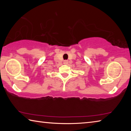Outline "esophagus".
Returning a JSON list of instances; mask_svg holds the SVG:
<instances>
[{
	"mask_svg": "<svg viewBox=\"0 0 131 131\" xmlns=\"http://www.w3.org/2000/svg\"><path fill=\"white\" fill-rule=\"evenodd\" d=\"M63 63L65 64V65H67V64L68 63V61H67V60L64 61V62H63Z\"/></svg>",
	"mask_w": 131,
	"mask_h": 131,
	"instance_id": "esophagus-1",
	"label": "esophagus"
}]
</instances>
